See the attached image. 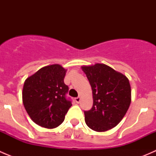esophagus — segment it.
I'll return each instance as SVG.
<instances>
[{"mask_svg":"<svg viewBox=\"0 0 156 156\" xmlns=\"http://www.w3.org/2000/svg\"><path fill=\"white\" fill-rule=\"evenodd\" d=\"M75 101L77 103H80V101H81V98H80L79 97H75Z\"/></svg>","mask_w":156,"mask_h":156,"instance_id":"esophagus-1","label":"esophagus"}]
</instances>
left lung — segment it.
<instances>
[{
    "instance_id": "8db88e82",
    "label": "left lung",
    "mask_w": 156,
    "mask_h": 156,
    "mask_svg": "<svg viewBox=\"0 0 156 156\" xmlns=\"http://www.w3.org/2000/svg\"><path fill=\"white\" fill-rule=\"evenodd\" d=\"M93 91L92 108L84 111L86 125L95 131L115 127L126 114L131 101L128 79L105 64L82 66Z\"/></svg>"
}]
</instances>
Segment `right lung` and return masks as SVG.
I'll use <instances>...</instances> for the list:
<instances>
[{
    "label": "right lung",
    "mask_w": 156,
    "mask_h": 156,
    "mask_svg": "<svg viewBox=\"0 0 156 156\" xmlns=\"http://www.w3.org/2000/svg\"><path fill=\"white\" fill-rule=\"evenodd\" d=\"M66 70L54 64L39 69L26 80L23 102L31 120L46 128H54L63 122L72 106L66 97L69 87L64 83Z\"/></svg>",
    "instance_id": "1"
}]
</instances>
